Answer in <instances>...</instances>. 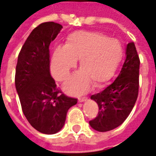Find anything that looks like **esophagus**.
I'll use <instances>...</instances> for the list:
<instances>
[{
  "mask_svg": "<svg viewBox=\"0 0 156 156\" xmlns=\"http://www.w3.org/2000/svg\"><path fill=\"white\" fill-rule=\"evenodd\" d=\"M86 100H87V97H79L78 98V101L79 102H83V101H86Z\"/></svg>",
  "mask_w": 156,
  "mask_h": 156,
  "instance_id": "esophagus-1",
  "label": "esophagus"
}]
</instances>
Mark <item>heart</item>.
<instances>
[{
  "instance_id": "1",
  "label": "heart",
  "mask_w": 156,
  "mask_h": 156,
  "mask_svg": "<svg viewBox=\"0 0 156 156\" xmlns=\"http://www.w3.org/2000/svg\"><path fill=\"white\" fill-rule=\"evenodd\" d=\"M123 55L120 42L94 31H76L59 45L52 56L51 72L59 81H65L80 60V70L66 84L70 93H83L95 86H101L113 76Z\"/></svg>"
}]
</instances>
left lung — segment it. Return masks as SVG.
Here are the masks:
<instances>
[{
    "mask_svg": "<svg viewBox=\"0 0 156 156\" xmlns=\"http://www.w3.org/2000/svg\"><path fill=\"white\" fill-rule=\"evenodd\" d=\"M140 58L134 42L126 48V58L119 76L104 90L90 98L98 105V114L89 123L100 132L116 128L129 116L139 93Z\"/></svg>",
    "mask_w": 156,
    "mask_h": 156,
    "instance_id": "left-lung-1",
    "label": "left lung"
}]
</instances>
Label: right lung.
<instances>
[{
    "instance_id": "right-lung-1",
    "label": "right lung",
    "mask_w": 156,
    "mask_h": 156,
    "mask_svg": "<svg viewBox=\"0 0 156 156\" xmlns=\"http://www.w3.org/2000/svg\"><path fill=\"white\" fill-rule=\"evenodd\" d=\"M61 28L52 21L36 27L22 45L16 68L15 84L24 115L33 128L48 135L61 130L68 110L77 103L58 88L50 72L49 45Z\"/></svg>"
}]
</instances>
